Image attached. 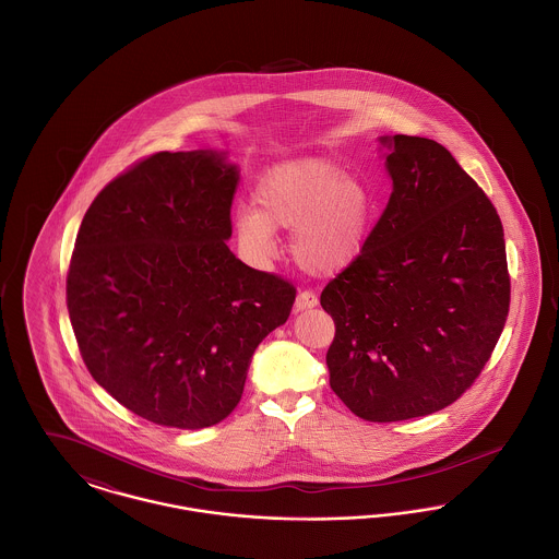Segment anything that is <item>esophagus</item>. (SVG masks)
<instances>
[{"instance_id":"obj_1","label":"esophagus","mask_w":559,"mask_h":559,"mask_svg":"<svg viewBox=\"0 0 559 559\" xmlns=\"http://www.w3.org/2000/svg\"><path fill=\"white\" fill-rule=\"evenodd\" d=\"M317 304H319L317 293L299 292L297 293V297H295V310H297V312L312 310V308H317Z\"/></svg>"}]
</instances>
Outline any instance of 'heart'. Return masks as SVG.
Segmentation results:
<instances>
[{"label":"heart","mask_w":559,"mask_h":559,"mask_svg":"<svg viewBox=\"0 0 559 559\" xmlns=\"http://www.w3.org/2000/svg\"><path fill=\"white\" fill-rule=\"evenodd\" d=\"M371 219V192L358 178L324 160H293L262 176L255 207L235 213V235L247 258L267 262L276 230H289L299 266L337 274L360 255Z\"/></svg>","instance_id":"heart-1"}]
</instances>
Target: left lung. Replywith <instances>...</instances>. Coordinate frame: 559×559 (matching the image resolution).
<instances>
[{
	"mask_svg": "<svg viewBox=\"0 0 559 559\" xmlns=\"http://www.w3.org/2000/svg\"><path fill=\"white\" fill-rule=\"evenodd\" d=\"M392 194L354 264L320 295L335 322L329 383L360 419L431 415L459 399L509 312L506 239L484 190L436 140L381 135Z\"/></svg>",
	"mask_w": 559,
	"mask_h": 559,
	"instance_id": "obj_1",
	"label": "left lung"
}]
</instances>
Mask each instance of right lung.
Returning <instances> with one entry per match:
<instances>
[{"label": "right lung", "instance_id": "right-lung-1", "mask_svg": "<svg viewBox=\"0 0 559 559\" xmlns=\"http://www.w3.org/2000/svg\"><path fill=\"white\" fill-rule=\"evenodd\" d=\"M239 167L157 153L83 215L67 306L98 385L157 426L203 429L239 404L255 347L292 314L287 281L228 249Z\"/></svg>", "mask_w": 559, "mask_h": 559}]
</instances>
